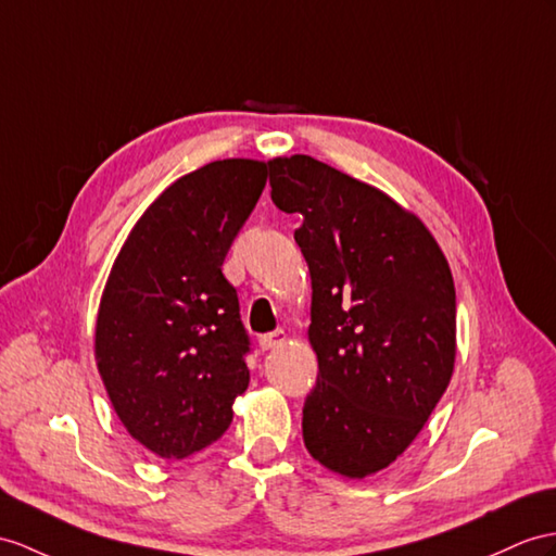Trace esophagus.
<instances>
[{
  "mask_svg": "<svg viewBox=\"0 0 556 556\" xmlns=\"http://www.w3.org/2000/svg\"><path fill=\"white\" fill-rule=\"evenodd\" d=\"M282 342H286V332L276 330V332H268V334L260 337V349L270 351V349H278Z\"/></svg>",
  "mask_w": 556,
  "mask_h": 556,
  "instance_id": "obj_1",
  "label": "esophagus"
}]
</instances>
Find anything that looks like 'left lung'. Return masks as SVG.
<instances>
[{"mask_svg": "<svg viewBox=\"0 0 556 556\" xmlns=\"http://www.w3.org/2000/svg\"><path fill=\"white\" fill-rule=\"evenodd\" d=\"M270 200L300 214L318 382L311 457L346 479L387 469L422 431L455 368V286L419 216L311 155L268 160Z\"/></svg>", "mask_w": 556, "mask_h": 556, "instance_id": "1", "label": "left lung"}]
</instances>
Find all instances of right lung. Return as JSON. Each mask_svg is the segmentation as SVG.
Wrapping results in <instances>:
<instances>
[{"instance_id":"add662e5","label":"right lung","mask_w":556,"mask_h":556,"mask_svg":"<svg viewBox=\"0 0 556 556\" xmlns=\"http://www.w3.org/2000/svg\"><path fill=\"white\" fill-rule=\"evenodd\" d=\"M266 176V162L228 157L176 179L134 224L105 280L97 368L129 437L162 459L222 439L250 384V340L222 264Z\"/></svg>"}]
</instances>
